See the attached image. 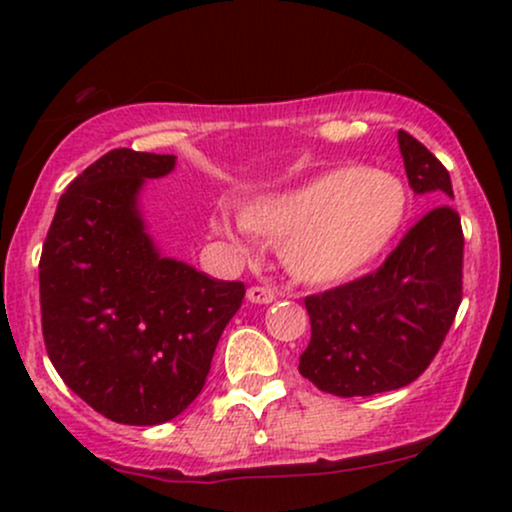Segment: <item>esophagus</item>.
Instances as JSON below:
<instances>
[{
	"mask_svg": "<svg viewBox=\"0 0 512 512\" xmlns=\"http://www.w3.org/2000/svg\"><path fill=\"white\" fill-rule=\"evenodd\" d=\"M274 291L267 289V286H250L248 289V301L255 305H267L274 301Z\"/></svg>",
	"mask_w": 512,
	"mask_h": 512,
	"instance_id": "esophagus-1",
	"label": "esophagus"
}]
</instances>
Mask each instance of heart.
<instances>
[{
    "label": "heart",
    "instance_id": "obj_1",
    "mask_svg": "<svg viewBox=\"0 0 512 512\" xmlns=\"http://www.w3.org/2000/svg\"><path fill=\"white\" fill-rule=\"evenodd\" d=\"M407 209V190L395 175L339 166L245 204L240 226L279 243L281 264L296 281L334 286L366 272L390 248ZM211 226L233 238L223 219H214Z\"/></svg>",
    "mask_w": 512,
    "mask_h": 512
}]
</instances>
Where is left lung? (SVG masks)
Masks as SVG:
<instances>
[{"mask_svg":"<svg viewBox=\"0 0 512 512\" xmlns=\"http://www.w3.org/2000/svg\"><path fill=\"white\" fill-rule=\"evenodd\" d=\"M411 190L452 199L448 170L409 132H397ZM462 226L448 204L416 223L378 272L305 298L310 344L303 378L337 397L399 390L438 354L462 301Z\"/></svg>","mask_w":512,"mask_h":512,"instance_id":"obj_1","label":"left lung"}]
</instances>
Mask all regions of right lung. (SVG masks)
I'll return each mask as SVG.
<instances>
[{"label":"right lung","mask_w":512,"mask_h":512,"mask_svg":"<svg viewBox=\"0 0 512 512\" xmlns=\"http://www.w3.org/2000/svg\"><path fill=\"white\" fill-rule=\"evenodd\" d=\"M175 156L113 149L57 202L40 257L45 349L105 419L158 426L202 392L216 344L243 303L240 281L166 257L146 226V180Z\"/></svg>","instance_id":"1"}]
</instances>
